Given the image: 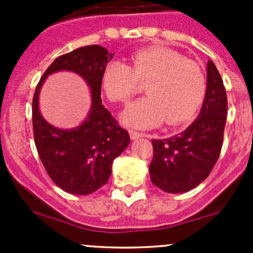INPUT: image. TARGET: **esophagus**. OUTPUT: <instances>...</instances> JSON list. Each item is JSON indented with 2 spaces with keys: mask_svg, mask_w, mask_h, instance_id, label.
<instances>
[{
  "mask_svg": "<svg viewBox=\"0 0 253 253\" xmlns=\"http://www.w3.org/2000/svg\"><path fill=\"white\" fill-rule=\"evenodd\" d=\"M129 136H131V138L133 139H138V138H141V137H143L144 136V134L143 133H139V132H136V131H129Z\"/></svg>",
  "mask_w": 253,
  "mask_h": 253,
  "instance_id": "obj_1",
  "label": "esophagus"
}]
</instances>
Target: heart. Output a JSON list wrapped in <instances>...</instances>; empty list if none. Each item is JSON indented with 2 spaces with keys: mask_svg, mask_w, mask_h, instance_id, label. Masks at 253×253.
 <instances>
[{
  "mask_svg": "<svg viewBox=\"0 0 253 253\" xmlns=\"http://www.w3.org/2000/svg\"><path fill=\"white\" fill-rule=\"evenodd\" d=\"M147 83L148 96L129 104L121 117L133 128H152L167 120L170 126L192 119L206 95L207 81L200 65L167 47H147L131 55V66L111 61L101 76L109 100L121 103Z\"/></svg>",
  "mask_w": 253,
  "mask_h": 253,
  "instance_id": "1",
  "label": "heart"
}]
</instances>
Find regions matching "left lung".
Returning <instances> with one entry per match:
<instances>
[{
	"instance_id": "obj_1",
	"label": "left lung",
	"mask_w": 253,
	"mask_h": 253,
	"mask_svg": "<svg viewBox=\"0 0 253 253\" xmlns=\"http://www.w3.org/2000/svg\"><path fill=\"white\" fill-rule=\"evenodd\" d=\"M226 114L223 79L209 60L206 96L197 119L181 133L167 139H152V182L168 193H182L205 181L220 154Z\"/></svg>"
}]
</instances>
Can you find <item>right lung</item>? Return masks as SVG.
I'll use <instances>...</instances> for the list:
<instances>
[{
  "mask_svg": "<svg viewBox=\"0 0 253 253\" xmlns=\"http://www.w3.org/2000/svg\"><path fill=\"white\" fill-rule=\"evenodd\" d=\"M114 53L99 45L76 48L56 58L44 73L33 98V128L38 154L51 180L65 192L85 196L108 182L112 163L129 144L101 103V76ZM68 70L84 79L91 89V109L82 124L70 130L52 126L39 110L41 86L50 74Z\"/></svg>",
  "mask_w": 253,
  "mask_h": 253,
  "instance_id": "add662e5",
  "label": "right lung"
}]
</instances>
